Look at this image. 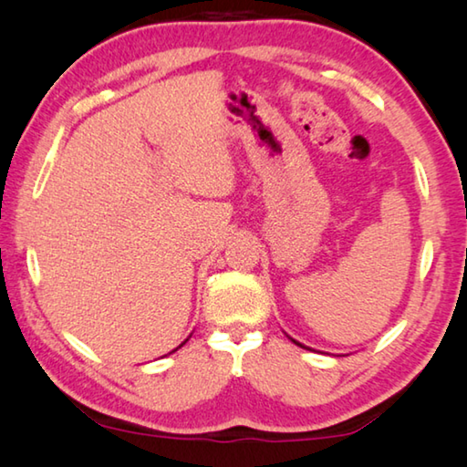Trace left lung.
Instances as JSON below:
<instances>
[{
    "instance_id": "1",
    "label": "left lung",
    "mask_w": 467,
    "mask_h": 467,
    "mask_svg": "<svg viewBox=\"0 0 467 467\" xmlns=\"http://www.w3.org/2000/svg\"><path fill=\"white\" fill-rule=\"evenodd\" d=\"M288 338H291V337H288ZM291 340H293V343H295V345H299V347H303V349H307V347H306V345H301V343H299V340H295V338H291Z\"/></svg>"
}]
</instances>
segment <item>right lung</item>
I'll return each mask as SVG.
<instances>
[{
  "instance_id": "add662e5",
  "label": "right lung",
  "mask_w": 467,
  "mask_h": 467,
  "mask_svg": "<svg viewBox=\"0 0 467 467\" xmlns=\"http://www.w3.org/2000/svg\"><path fill=\"white\" fill-rule=\"evenodd\" d=\"M187 340H189V338H187ZM187 340H184V343H187ZM184 343H182V345H184ZM182 345H179V347H182ZM179 347H176V349H179ZM176 349H174V351H176Z\"/></svg>"
}]
</instances>
